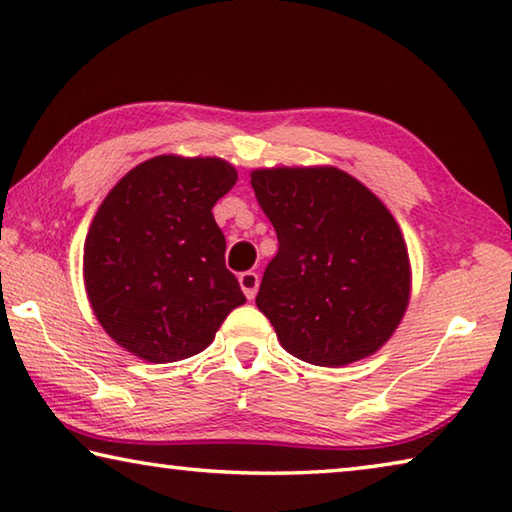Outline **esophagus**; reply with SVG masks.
Listing matches in <instances>:
<instances>
[{
	"label": "esophagus",
	"mask_w": 512,
	"mask_h": 512,
	"mask_svg": "<svg viewBox=\"0 0 512 512\" xmlns=\"http://www.w3.org/2000/svg\"><path fill=\"white\" fill-rule=\"evenodd\" d=\"M238 281H240L242 292H245V297L254 299L256 292H258V274L256 272H242L238 276Z\"/></svg>",
	"instance_id": "esophagus-1"
}]
</instances>
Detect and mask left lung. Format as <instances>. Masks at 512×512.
I'll return each mask as SVG.
<instances>
[{"mask_svg":"<svg viewBox=\"0 0 512 512\" xmlns=\"http://www.w3.org/2000/svg\"><path fill=\"white\" fill-rule=\"evenodd\" d=\"M251 188L279 238L256 306L281 347L320 367L379 351L404 320L413 281L383 201L333 165L254 170Z\"/></svg>","mask_w":512,"mask_h":512,"instance_id":"obj_1","label":"left lung"}]
</instances>
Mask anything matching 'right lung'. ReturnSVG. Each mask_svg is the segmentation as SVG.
<instances>
[{
	"mask_svg": "<svg viewBox=\"0 0 512 512\" xmlns=\"http://www.w3.org/2000/svg\"><path fill=\"white\" fill-rule=\"evenodd\" d=\"M236 181L224 158L163 154L124 174L97 208L83 283L99 324L129 354L147 363L195 356L247 301L211 213Z\"/></svg>",
	"mask_w": 512,
	"mask_h": 512,
	"instance_id": "obj_1",
	"label": "right lung"
}]
</instances>
